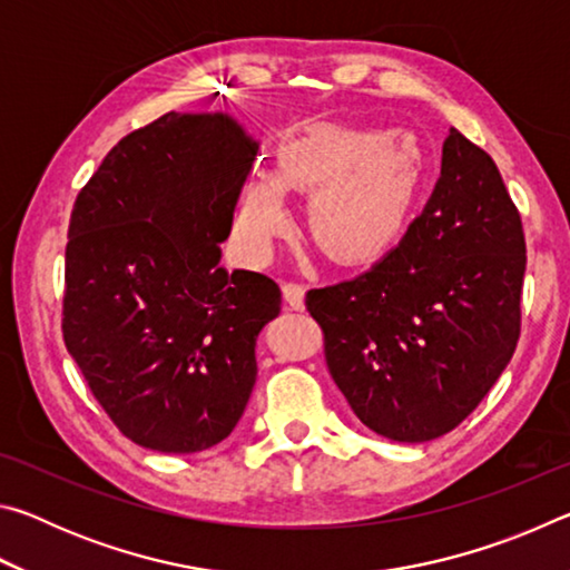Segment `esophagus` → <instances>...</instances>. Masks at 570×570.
<instances>
[{
	"instance_id": "1",
	"label": "esophagus",
	"mask_w": 570,
	"mask_h": 570,
	"mask_svg": "<svg viewBox=\"0 0 570 570\" xmlns=\"http://www.w3.org/2000/svg\"><path fill=\"white\" fill-rule=\"evenodd\" d=\"M284 302L288 308H294V312H298V308H304V286L296 284V282H284Z\"/></svg>"
}]
</instances>
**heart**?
Instances as JSON below:
<instances>
[{"label": "heart", "instance_id": "obj_1", "mask_svg": "<svg viewBox=\"0 0 570 570\" xmlns=\"http://www.w3.org/2000/svg\"><path fill=\"white\" fill-rule=\"evenodd\" d=\"M417 156L397 135L312 125L278 150L274 178L256 176L244 190L238 236L264 248L286 224L284 188L314 190L306 224L316 244L340 262L382 254L407 216Z\"/></svg>", "mask_w": 570, "mask_h": 570}]
</instances>
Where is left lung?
<instances>
[{
    "instance_id": "obj_1",
    "label": "left lung",
    "mask_w": 570,
    "mask_h": 570,
    "mask_svg": "<svg viewBox=\"0 0 570 570\" xmlns=\"http://www.w3.org/2000/svg\"><path fill=\"white\" fill-rule=\"evenodd\" d=\"M523 220L485 150L450 128L442 176L402 244L346 282L308 288L324 360L377 435L428 442L478 407L520 340Z\"/></svg>"
}]
</instances>
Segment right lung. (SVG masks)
Listing matches in <instances>:
<instances>
[{
	"label": "right lung",
	"mask_w": 570,
	"mask_h": 570,
	"mask_svg": "<svg viewBox=\"0 0 570 570\" xmlns=\"http://www.w3.org/2000/svg\"><path fill=\"white\" fill-rule=\"evenodd\" d=\"M256 146L226 115L166 112L115 146L77 193L62 340L135 445L190 455L234 432L256 336L282 312L264 274L218 268Z\"/></svg>",
	"instance_id": "right-lung-1"
}]
</instances>
